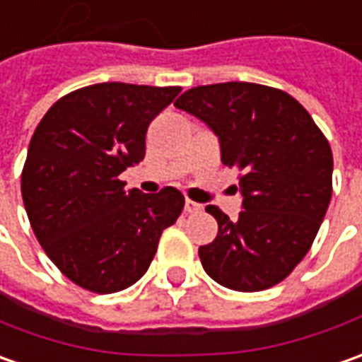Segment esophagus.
I'll list each match as a JSON object with an SVG mask.
<instances>
[{"label": "esophagus", "instance_id": "esophagus-1", "mask_svg": "<svg viewBox=\"0 0 362 362\" xmlns=\"http://www.w3.org/2000/svg\"><path fill=\"white\" fill-rule=\"evenodd\" d=\"M185 211H187V213H199V211H203V205H199V203H195V201L187 199V201H185Z\"/></svg>", "mask_w": 362, "mask_h": 362}]
</instances>
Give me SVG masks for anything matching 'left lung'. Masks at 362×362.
Instances as JSON below:
<instances>
[{
  "mask_svg": "<svg viewBox=\"0 0 362 362\" xmlns=\"http://www.w3.org/2000/svg\"><path fill=\"white\" fill-rule=\"evenodd\" d=\"M217 137L221 161L241 171L243 211L207 205L219 233L199 247L205 273L233 291L281 283L309 253L333 193V153L307 109L259 83L199 85L175 101ZM237 191V189H235Z\"/></svg>",
  "mask_w": 362,
  "mask_h": 362,
  "instance_id": "left-lung-1",
  "label": "left lung"
}]
</instances>
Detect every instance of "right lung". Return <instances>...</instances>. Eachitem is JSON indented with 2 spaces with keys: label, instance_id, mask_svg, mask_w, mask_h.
<instances>
[{
  "label": "right lung",
  "instance_id": "1",
  "mask_svg": "<svg viewBox=\"0 0 362 362\" xmlns=\"http://www.w3.org/2000/svg\"><path fill=\"white\" fill-rule=\"evenodd\" d=\"M181 87L109 81L71 91L29 141L21 197L53 265L91 293H117L147 273L161 233L181 215L175 187L125 189L119 175L145 157V133Z\"/></svg>",
  "mask_w": 362,
  "mask_h": 362
}]
</instances>
